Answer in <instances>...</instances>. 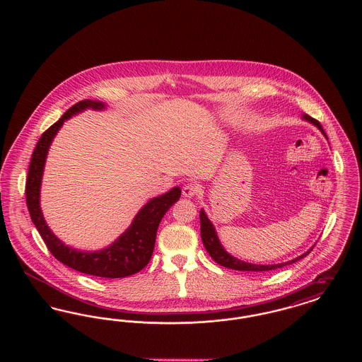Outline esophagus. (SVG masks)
<instances>
[{"mask_svg": "<svg viewBox=\"0 0 362 362\" xmlns=\"http://www.w3.org/2000/svg\"><path fill=\"white\" fill-rule=\"evenodd\" d=\"M198 191H199V187H198L197 185L189 183V185H186V186L182 189V194H183V197H186V198H192L194 195L198 194Z\"/></svg>", "mask_w": 362, "mask_h": 362, "instance_id": "1", "label": "esophagus"}]
</instances>
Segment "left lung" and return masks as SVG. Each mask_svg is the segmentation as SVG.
<instances>
[{"instance_id":"8db88e82","label":"left lung","mask_w":362,"mask_h":362,"mask_svg":"<svg viewBox=\"0 0 362 362\" xmlns=\"http://www.w3.org/2000/svg\"><path fill=\"white\" fill-rule=\"evenodd\" d=\"M303 119L310 122L313 126H316V127L323 133V136L326 137V133H325V130H323V127H322V124H320L319 122L316 121V119H313V118H310L308 115H303ZM199 220H201V238H202V243H204V245H205L209 255L214 259V262H217L218 264H221V266H224V267H228V269H232V270H239V272H255V273H263V272H269V270H276V269L284 267V266H286V264H291V263H294V262H297V260L307 257L310 251H312V248H313V247H312L307 252H304L303 255L292 259V260L284 262V263H276V264H255V263H248V262H244V260H240V259L232 257L230 254H228V252L225 251L221 241H220L218 236H217L216 228H214V225L211 224V221L207 218L206 213H205L204 209L199 211Z\"/></svg>"}]
</instances>
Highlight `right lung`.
<instances>
[{"instance_id":"add662e5","label":"right lung","mask_w":362,"mask_h":362,"mask_svg":"<svg viewBox=\"0 0 362 362\" xmlns=\"http://www.w3.org/2000/svg\"><path fill=\"white\" fill-rule=\"evenodd\" d=\"M102 111L107 104L86 99L70 107L62 118L49 127L39 138L31 157L25 183L27 207L36 229L46 243L52 255L80 273L102 278H123L141 272L152 258L155 248L156 233L164 214L175 202L179 201L182 191L173 187L168 192L152 198L139 209L130 226L121 236L99 251H80L59 240L46 223L40 209V186L45 164L52 139L65 121L86 110Z\"/></svg>"}]
</instances>
